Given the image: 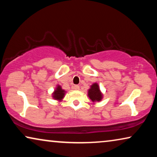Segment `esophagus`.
Returning a JSON list of instances; mask_svg holds the SVG:
<instances>
[{"label": "esophagus", "instance_id": "esophagus-1", "mask_svg": "<svg viewBox=\"0 0 157 157\" xmlns=\"http://www.w3.org/2000/svg\"><path fill=\"white\" fill-rule=\"evenodd\" d=\"M79 86L78 85H74V89H75V90H79Z\"/></svg>", "mask_w": 157, "mask_h": 157}]
</instances>
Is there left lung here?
Segmentation results:
<instances>
[{"mask_svg": "<svg viewBox=\"0 0 157 157\" xmlns=\"http://www.w3.org/2000/svg\"><path fill=\"white\" fill-rule=\"evenodd\" d=\"M89 96L92 101H99L101 99L102 95L101 94L99 87L97 83H94L91 86V89L89 90Z\"/></svg>", "mask_w": 157, "mask_h": 157, "instance_id": "8db88e82", "label": "left lung"}]
</instances>
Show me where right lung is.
<instances>
[{"mask_svg": "<svg viewBox=\"0 0 157 157\" xmlns=\"http://www.w3.org/2000/svg\"><path fill=\"white\" fill-rule=\"evenodd\" d=\"M64 92H65L64 90L62 89L60 86H58L56 90H55L54 93H53V98L57 100L62 99L64 96Z\"/></svg>", "mask_w": 157, "mask_h": 157, "instance_id": "add662e5", "label": "right lung"}]
</instances>
